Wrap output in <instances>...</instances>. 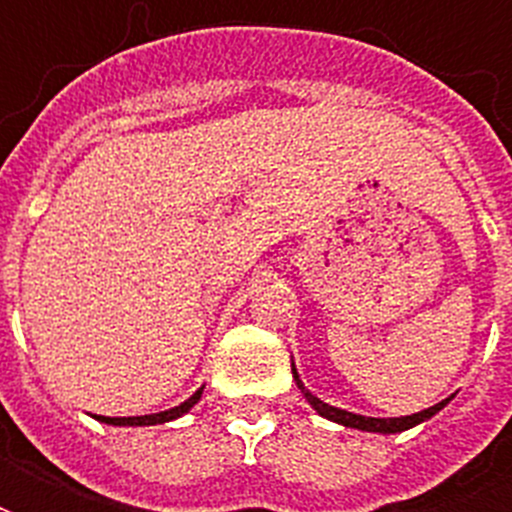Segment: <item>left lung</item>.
<instances>
[{"label": "left lung", "instance_id": "1", "mask_svg": "<svg viewBox=\"0 0 512 512\" xmlns=\"http://www.w3.org/2000/svg\"><path fill=\"white\" fill-rule=\"evenodd\" d=\"M292 377H295L297 388L305 396V401L321 414V417H327V420L337 422V425H345V428H356V430H366V433H382V436H390V433H404V430L414 428V425H420V422L430 420L433 414H438L444 409L454 396L444 398V401H438L436 406H428V409H422L417 414H406V417H364V414H353L345 412V409H337V406L324 404L319 396H313L311 390L305 388V382L300 380V372H297L295 358H292Z\"/></svg>", "mask_w": 512, "mask_h": 512}]
</instances>
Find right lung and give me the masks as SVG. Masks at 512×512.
<instances>
[{"label":"right lung","instance_id":"obj_1","mask_svg":"<svg viewBox=\"0 0 512 512\" xmlns=\"http://www.w3.org/2000/svg\"><path fill=\"white\" fill-rule=\"evenodd\" d=\"M201 393H204V385H201L191 398H185L180 406H172L167 412L156 414H143V417H103V414H92L98 422H106V425H119V428H143V425H162V422H172L177 417H183L193 409V404H199Z\"/></svg>","mask_w":512,"mask_h":512}]
</instances>
